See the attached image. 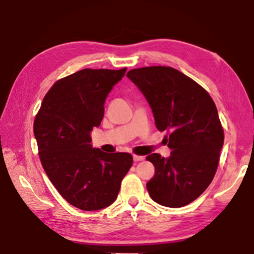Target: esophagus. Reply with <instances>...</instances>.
<instances>
[{"label": "esophagus", "instance_id": "esophagus-1", "mask_svg": "<svg viewBox=\"0 0 254 254\" xmlns=\"http://www.w3.org/2000/svg\"><path fill=\"white\" fill-rule=\"evenodd\" d=\"M133 160H134L135 162L136 161H142V160H144V157L143 156H136V154H133Z\"/></svg>", "mask_w": 254, "mask_h": 254}]
</instances>
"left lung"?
<instances>
[{
    "label": "left lung",
    "instance_id": "8db88e82",
    "mask_svg": "<svg viewBox=\"0 0 254 254\" xmlns=\"http://www.w3.org/2000/svg\"><path fill=\"white\" fill-rule=\"evenodd\" d=\"M127 76L148 101L158 130L170 132V156L147 157L156 168L149 195L162 206L183 207L203 194L216 173L224 142L216 106L200 85L175 68H136Z\"/></svg>",
    "mask_w": 254,
    "mask_h": 254
}]
</instances>
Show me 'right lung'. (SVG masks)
Listing matches in <instances>:
<instances>
[{
  "label": "right lung",
  "mask_w": 254,
  "mask_h": 254,
  "mask_svg": "<svg viewBox=\"0 0 254 254\" xmlns=\"http://www.w3.org/2000/svg\"><path fill=\"white\" fill-rule=\"evenodd\" d=\"M120 70H79L53 85L33 123L42 167L59 194L81 210L114 203L131 168L130 153L92 147L91 132L104 117V103L122 79Z\"/></svg>",
  "instance_id": "add662e5"
}]
</instances>
